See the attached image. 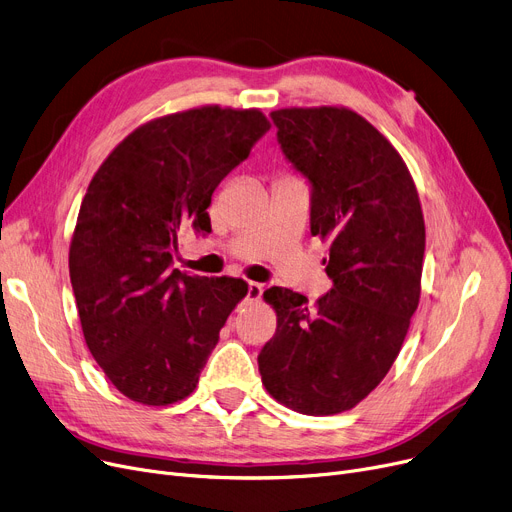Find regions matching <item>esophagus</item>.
<instances>
[{
    "label": "esophagus",
    "instance_id": "obj_1",
    "mask_svg": "<svg viewBox=\"0 0 512 512\" xmlns=\"http://www.w3.org/2000/svg\"><path fill=\"white\" fill-rule=\"evenodd\" d=\"M260 296H262V285L260 283H256V281H250L248 283V300H260Z\"/></svg>",
    "mask_w": 512,
    "mask_h": 512
}]
</instances>
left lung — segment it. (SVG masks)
Returning <instances> with one entry per match:
<instances>
[{
	"label": "left lung",
	"instance_id": "obj_1",
	"mask_svg": "<svg viewBox=\"0 0 512 512\" xmlns=\"http://www.w3.org/2000/svg\"><path fill=\"white\" fill-rule=\"evenodd\" d=\"M271 118L285 158L312 185L310 233L329 241L333 287L312 306L291 289L264 291L277 331L258 369L283 406L339 415L392 369L419 306V191L394 145L350 108H281Z\"/></svg>",
	"mask_w": 512,
	"mask_h": 512
}]
</instances>
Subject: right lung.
<instances>
[{
	"mask_svg": "<svg viewBox=\"0 0 512 512\" xmlns=\"http://www.w3.org/2000/svg\"><path fill=\"white\" fill-rule=\"evenodd\" d=\"M271 129L258 108L200 106L143 123L97 168L68 269L85 344L120 394L187 398L248 283L170 269L181 231L210 233L212 193Z\"/></svg>",
	"mask_w": 512,
	"mask_h": 512,
	"instance_id": "obj_1",
	"label": "right lung"
}]
</instances>
